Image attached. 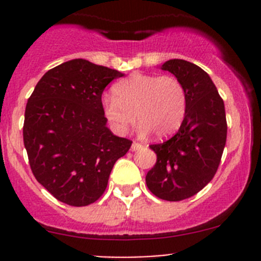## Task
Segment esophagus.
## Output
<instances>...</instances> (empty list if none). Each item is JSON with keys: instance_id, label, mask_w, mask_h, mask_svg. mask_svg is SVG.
Wrapping results in <instances>:
<instances>
[{"instance_id": "obj_1", "label": "esophagus", "mask_w": 261, "mask_h": 261, "mask_svg": "<svg viewBox=\"0 0 261 261\" xmlns=\"http://www.w3.org/2000/svg\"><path fill=\"white\" fill-rule=\"evenodd\" d=\"M141 147H143V145H141L140 143H136V141H134L133 145H131V150H133V151H136V150L141 149Z\"/></svg>"}]
</instances>
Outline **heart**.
Here are the masks:
<instances>
[{
  "label": "heart",
  "mask_w": 261,
  "mask_h": 261,
  "mask_svg": "<svg viewBox=\"0 0 261 261\" xmlns=\"http://www.w3.org/2000/svg\"><path fill=\"white\" fill-rule=\"evenodd\" d=\"M112 91L114 96H102L101 105L105 118L116 134H125L136 117L141 121L140 134L152 131L158 138L175 133L183 122L188 98L178 78L134 73L117 82Z\"/></svg>",
  "instance_id": "heart-1"
}]
</instances>
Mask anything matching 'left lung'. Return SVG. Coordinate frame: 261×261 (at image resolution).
Wrapping results in <instances>:
<instances>
[{"mask_svg": "<svg viewBox=\"0 0 261 261\" xmlns=\"http://www.w3.org/2000/svg\"><path fill=\"white\" fill-rule=\"evenodd\" d=\"M160 68L181 82L188 102L178 133L150 145L156 163L145 180L158 198L177 202L197 194L215 177L226 145L227 122L222 98L202 68L183 59H170Z\"/></svg>", "mask_w": 261, "mask_h": 261, "instance_id": "left-lung-1", "label": "left lung"}]
</instances>
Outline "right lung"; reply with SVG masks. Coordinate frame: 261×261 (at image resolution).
<instances>
[{"mask_svg":"<svg viewBox=\"0 0 261 261\" xmlns=\"http://www.w3.org/2000/svg\"><path fill=\"white\" fill-rule=\"evenodd\" d=\"M123 73L73 59L48 70L28 99L23 145L36 180L58 201L88 206L106 191L116 160L133 141L114 135L102 93Z\"/></svg>","mask_w":261,"mask_h":261,"instance_id":"1","label":"right lung"}]
</instances>
